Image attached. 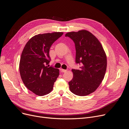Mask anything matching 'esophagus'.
<instances>
[{
	"mask_svg": "<svg viewBox=\"0 0 129 129\" xmlns=\"http://www.w3.org/2000/svg\"><path fill=\"white\" fill-rule=\"evenodd\" d=\"M60 71H61V72H66V71H67V70H64V69H60Z\"/></svg>",
	"mask_w": 129,
	"mask_h": 129,
	"instance_id": "obj_1",
	"label": "esophagus"
}]
</instances>
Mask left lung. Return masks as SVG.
<instances>
[{
  "label": "left lung",
  "instance_id": "1",
  "mask_svg": "<svg viewBox=\"0 0 129 129\" xmlns=\"http://www.w3.org/2000/svg\"><path fill=\"white\" fill-rule=\"evenodd\" d=\"M75 44V62L79 70L72 69L73 78L69 82L71 91L80 96L93 92L103 80L107 68V57L97 38L88 31L68 32L65 35Z\"/></svg>",
  "mask_w": 129,
  "mask_h": 129
}]
</instances>
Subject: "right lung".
Returning <instances> with one entry per match:
<instances>
[{"instance_id": "add662e5", "label": "right lung", "mask_w": 129, "mask_h": 129, "mask_svg": "<svg viewBox=\"0 0 129 129\" xmlns=\"http://www.w3.org/2000/svg\"><path fill=\"white\" fill-rule=\"evenodd\" d=\"M63 32L39 34L27 41L22 52L19 69L25 87L38 96L50 93L59 74V70L47 66L52 44Z\"/></svg>"}]
</instances>
